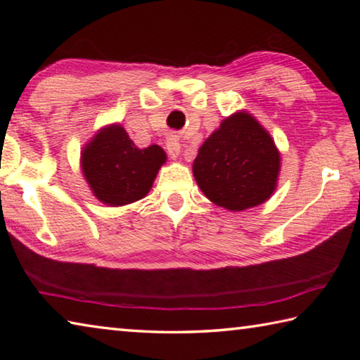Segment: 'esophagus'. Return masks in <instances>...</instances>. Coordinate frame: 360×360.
<instances>
[{
	"mask_svg": "<svg viewBox=\"0 0 360 360\" xmlns=\"http://www.w3.org/2000/svg\"><path fill=\"white\" fill-rule=\"evenodd\" d=\"M167 152L172 158H178L181 154V144L176 136H169L167 139Z\"/></svg>",
	"mask_w": 360,
	"mask_h": 360,
	"instance_id": "esophagus-1",
	"label": "esophagus"
}]
</instances>
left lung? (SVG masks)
Wrapping results in <instances>:
<instances>
[{"label": "left lung", "instance_id": "8db88e82", "mask_svg": "<svg viewBox=\"0 0 360 360\" xmlns=\"http://www.w3.org/2000/svg\"><path fill=\"white\" fill-rule=\"evenodd\" d=\"M192 172L212 203L245 211L265 203L276 191L281 154L252 114L236 111L205 139Z\"/></svg>", "mask_w": 360, "mask_h": 360}]
</instances>
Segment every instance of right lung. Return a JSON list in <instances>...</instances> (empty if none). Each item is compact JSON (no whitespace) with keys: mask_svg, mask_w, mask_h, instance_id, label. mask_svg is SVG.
<instances>
[{"mask_svg":"<svg viewBox=\"0 0 360 360\" xmlns=\"http://www.w3.org/2000/svg\"><path fill=\"white\" fill-rule=\"evenodd\" d=\"M165 162L160 146L136 148L120 124L103 127L81 150L84 179L94 197L108 206H125L144 198Z\"/></svg>","mask_w":360,"mask_h":360,"instance_id":"right-lung-1","label":"right lung"}]
</instances>
